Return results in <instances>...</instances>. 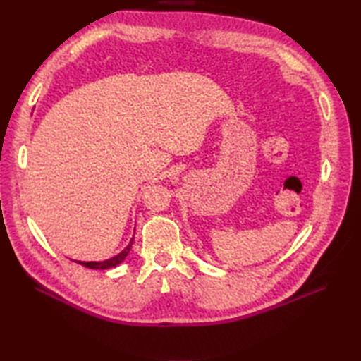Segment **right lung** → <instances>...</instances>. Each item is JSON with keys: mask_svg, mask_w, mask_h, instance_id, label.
<instances>
[{"mask_svg": "<svg viewBox=\"0 0 361 361\" xmlns=\"http://www.w3.org/2000/svg\"><path fill=\"white\" fill-rule=\"evenodd\" d=\"M132 243H133V239L130 240V243L127 245L124 250L119 252L118 256H114L111 259H106V260H102V262H82V260H74V262H78V264L87 267V268H94V270H106V268H113V267L119 265L122 260L127 257L130 250H132Z\"/></svg>", "mask_w": 361, "mask_h": 361, "instance_id": "right-lung-1", "label": "right lung"}]
</instances>
